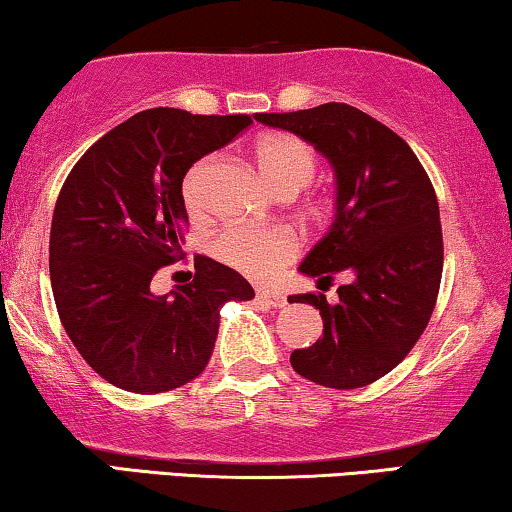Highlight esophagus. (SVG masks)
Here are the masks:
<instances>
[{"instance_id":"34e87169","label":"esophagus","mask_w":512,"mask_h":512,"mask_svg":"<svg viewBox=\"0 0 512 512\" xmlns=\"http://www.w3.org/2000/svg\"><path fill=\"white\" fill-rule=\"evenodd\" d=\"M256 296H258V300H263V303L270 305V307H284L286 305V296H284V293H279V291H258Z\"/></svg>"}]
</instances>
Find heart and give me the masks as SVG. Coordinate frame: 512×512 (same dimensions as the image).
Returning <instances> with one entry per match:
<instances>
[{
    "instance_id": "b5f03b06",
    "label": "heart",
    "mask_w": 512,
    "mask_h": 512,
    "mask_svg": "<svg viewBox=\"0 0 512 512\" xmlns=\"http://www.w3.org/2000/svg\"><path fill=\"white\" fill-rule=\"evenodd\" d=\"M254 158L258 172L277 193L286 188L300 191L314 177V167H317V156L310 146L289 135L263 137L256 144ZM205 170L207 160H198L186 172L184 186H181L184 205L191 214L200 212V184ZM214 251L221 261L233 265L244 275L268 279L275 277L296 256L298 240L289 230L235 226L214 242Z\"/></svg>"
}]
</instances>
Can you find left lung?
I'll use <instances>...</instances> for the list:
<instances>
[{
	"instance_id": "left-lung-1",
	"label": "left lung",
	"mask_w": 512,
	"mask_h": 512,
	"mask_svg": "<svg viewBox=\"0 0 512 512\" xmlns=\"http://www.w3.org/2000/svg\"><path fill=\"white\" fill-rule=\"evenodd\" d=\"M258 123L312 144L335 172V214L298 272L352 282L338 300L300 293L324 335L291 354L298 375L331 389H359L401 363L429 324L443 275V230L436 191L422 163L394 130L342 102L291 114H256Z\"/></svg>"
}]
</instances>
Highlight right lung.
<instances>
[{"label":"right lung","mask_w":512,"mask_h":512,"mask_svg":"<svg viewBox=\"0 0 512 512\" xmlns=\"http://www.w3.org/2000/svg\"><path fill=\"white\" fill-rule=\"evenodd\" d=\"M251 118L146 109L83 153L55 202L51 286L69 340L118 389L160 394L205 370L219 307L251 300L240 272L207 256L195 277L156 296L151 279L181 251V184L202 156L249 128Z\"/></svg>","instance_id":"right-lung-1"}]
</instances>
